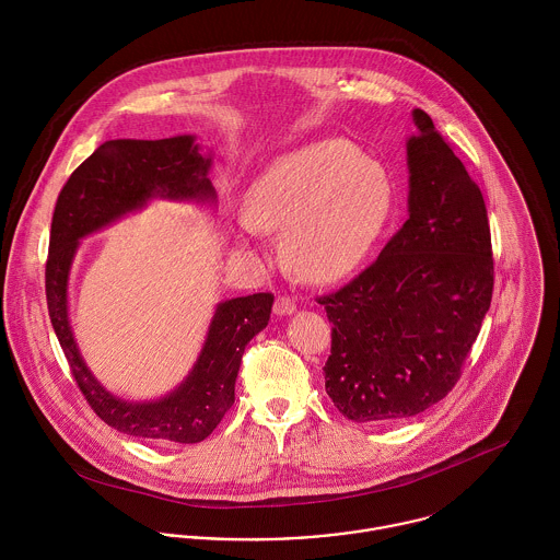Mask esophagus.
I'll list each match as a JSON object with an SVG mask.
<instances>
[{
  "label": "esophagus",
  "instance_id": "34e87169",
  "mask_svg": "<svg viewBox=\"0 0 560 560\" xmlns=\"http://www.w3.org/2000/svg\"><path fill=\"white\" fill-rule=\"evenodd\" d=\"M295 311H298V306H295V302H293L291 298H278L276 304H273V313H276L278 317H289V315H293Z\"/></svg>",
  "mask_w": 560,
  "mask_h": 560
}]
</instances>
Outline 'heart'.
<instances>
[{
    "instance_id": "obj_1",
    "label": "heart",
    "mask_w": 560,
    "mask_h": 560,
    "mask_svg": "<svg viewBox=\"0 0 560 560\" xmlns=\"http://www.w3.org/2000/svg\"><path fill=\"white\" fill-rule=\"evenodd\" d=\"M397 200L390 170L347 140L325 138L273 161L243 196L240 240L282 233L287 267L308 282H334L362 265Z\"/></svg>"
}]
</instances>
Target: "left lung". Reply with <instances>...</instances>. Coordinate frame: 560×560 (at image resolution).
I'll return each instance as SVG.
<instances>
[{"instance_id":"obj_1","label":"left lung","mask_w":560,"mask_h":560,"mask_svg":"<svg viewBox=\"0 0 560 560\" xmlns=\"http://www.w3.org/2000/svg\"><path fill=\"white\" fill-rule=\"evenodd\" d=\"M407 220L380 258L320 298L331 327L325 393L353 422H393L444 399L493 291L487 209L466 165L413 109Z\"/></svg>"}]
</instances>
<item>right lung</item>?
I'll return each instance as SVG.
<instances>
[{"instance_id": "right-lung-1", "label": "right lung", "mask_w": 560, "mask_h": 560, "mask_svg": "<svg viewBox=\"0 0 560 560\" xmlns=\"http://www.w3.org/2000/svg\"><path fill=\"white\" fill-rule=\"evenodd\" d=\"M211 163L213 155L202 153L196 136L187 133L165 140H107L71 174L56 202L45 271L51 325L90 407L103 422L133 438L198 444L213 433L235 402L245 345L267 327L273 295L220 302L183 382L160 399L129 400L109 393L81 355L69 319L71 269L81 240L153 200L215 207Z\"/></svg>"}]
</instances>
